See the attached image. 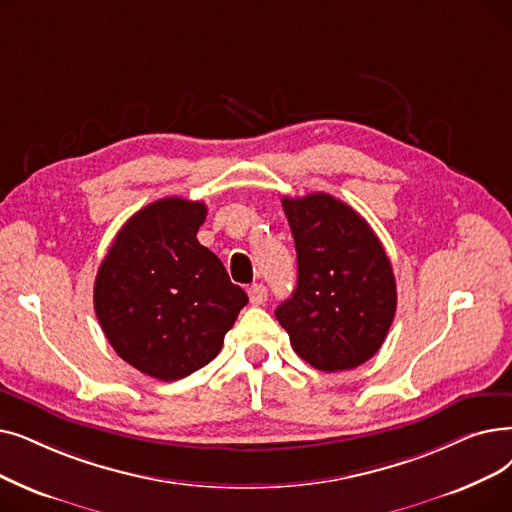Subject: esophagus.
Returning <instances> with one entry per match:
<instances>
[{"instance_id":"esophagus-1","label":"esophagus","mask_w":512,"mask_h":512,"mask_svg":"<svg viewBox=\"0 0 512 512\" xmlns=\"http://www.w3.org/2000/svg\"><path fill=\"white\" fill-rule=\"evenodd\" d=\"M249 299L253 305H263L265 301H268V288H265L263 284H251L249 286Z\"/></svg>"}]
</instances>
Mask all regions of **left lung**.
Masks as SVG:
<instances>
[{"label":"left lung","instance_id":"left-lung-1","mask_svg":"<svg viewBox=\"0 0 512 512\" xmlns=\"http://www.w3.org/2000/svg\"><path fill=\"white\" fill-rule=\"evenodd\" d=\"M295 238L297 286L276 318L299 358L324 372L358 368L395 316L391 261L368 221L326 192L282 198Z\"/></svg>","mask_w":512,"mask_h":512}]
</instances>
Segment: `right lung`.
<instances>
[{
    "label": "right lung",
    "mask_w": 512,
    "mask_h": 512,
    "mask_svg": "<svg viewBox=\"0 0 512 512\" xmlns=\"http://www.w3.org/2000/svg\"><path fill=\"white\" fill-rule=\"evenodd\" d=\"M205 203L167 196L127 219L94 284L108 343L165 383L207 366L249 303L215 253L196 240Z\"/></svg>",
    "instance_id": "right-lung-1"
}]
</instances>
